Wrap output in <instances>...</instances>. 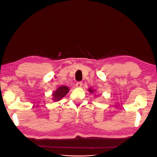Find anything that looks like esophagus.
<instances>
[{"instance_id": "esophagus-1", "label": "esophagus", "mask_w": 157, "mask_h": 157, "mask_svg": "<svg viewBox=\"0 0 157 157\" xmlns=\"http://www.w3.org/2000/svg\"><path fill=\"white\" fill-rule=\"evenodd\" d=\"M82 85H83V83H82L81 81H78V82H77V83H76V86H77V87H78V88L81 87Z\"/></svg>"}]
</instances>
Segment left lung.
<instances>
[{
	"instance_id": "obj_1",
	"label": "left lung",
	"mask_w": 157,
	"mask_h": 157,
	"mask_svg": "<svg viewBox=\"0 0 157 157\" xmlns=\"http://www.w3.org/2000/svg\"><path fill=\"white\" fill-rule=\"evenodd\" d=\"M89 92H91V93H94V90H92V89H91V88H90V89H89Z\"/></svg>"
}]
</instances>
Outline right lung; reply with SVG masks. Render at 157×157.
Returning a JSON list of instances; mask_svg holds the SVG:
<instances>
[{"label":"right lung","instance_id":"add662e5","mask_svg":"<svg viewBox=\"0 0 157 157\" xmlns=\"http://www.w3.org/2000/svg\"><path fill=\"white\" fill-rule=\"evenodd\" d=\"M69 91V88L65 86H60L53 94V96L54 98V101H60L62 98L67 94Z\"/></svg>","mask_w":157,"mask_h":157}]
</instances>
